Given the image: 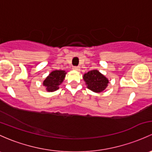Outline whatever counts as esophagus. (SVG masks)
Listing matches in <instances>:
<instances>
[{
    "instance_id": "34e87169",
    "label": "esophagus",
    "mask_w": 152,
    "mask_h": 152,
    "mask_svg": "<svg viewBox=\"0 0 152 152\" xmlns=\"http://www.w3.org/2000/svg\"><path fill=\"white\" fill-rule=\"evenodd\" d=\"M73 69L74 70V71H80V68H79V66H76V67H73Z\"/></svg>"
}]
</instances>
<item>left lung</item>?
I'll return each mask as SVG.
<instances>
[{
  "label": "left lung",
  "instance_id": "left-lung-1",
  "mask_svg": "<svg viewBox=\"0 0 152 152\" xmlns=\"http://www.w3.org/2000/svg\"><path fill=\"white\" fill-rule=\"evenodd\" d=\"M83 79L85 81L87 88L96 93L104 91L109 82L104 75L97 70H92L84 73Z\"/></svg>",
  "mask_w": 152,
  "mask_h": 152
}]
</instances>
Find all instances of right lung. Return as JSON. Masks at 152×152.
<instances>
[{"label": "right lung", "instance_id": "1", "mask_svg": "<svg viewBox=\"0 0 152 152\" xmlns=\"http://www.w3.org/2000/svg\"><path fill=\"white\" fill-rule=\"evenodd\" d=\"M66 73V71L63 70H55L51 72L43 81V85L46 87V90L49 92L57 90L65 79Z\"/></svg>", "mask_w": 152, "mask_h": 152}]
</instances>
